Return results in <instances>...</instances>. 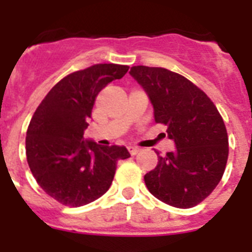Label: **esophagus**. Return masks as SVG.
I'll return each mask as SVG.
<instances>
[{
    "mask_svg": "<svg viewBox=\"0 0 252 252\" xmlns=\"http://www.w3.org/2000/svg\"><path fill=\"white\" fill-rule=\"evenodd\" d=\"M128 150H129V153L132 154V156H136V154H138L140 152H141V149H140L138 146H129Z\"/></svg>",
    "mask_w": 252,
    "mask_h": 252,
    "instance_id": "esophagus-1",
    "label": "esophagus"
}]
</instances>
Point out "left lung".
I'll list each match as a JSON object with an SVG mask.
<instances>
[{"instance_id":"obj_1","label":"left lung","mask_w":252,"mask_h":252,"mask_svg":"<svg viewBox=\"0 0 252 252\" xmlns=\"http://www.w3.org/2000/svg\"><path fill=\"white\" fill-rule=\"evenodd\" d=\"M129 74L149 96L156 123L167 126L175 144L144 176L146 187L168 205L195 207L217 187L226 167L229 140L222 118L207 94L178 73L138 65Z\"/></svg>"}]
</instances>
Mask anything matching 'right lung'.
Instances as JSON below:
<instances>
[{"instance_id":"add662e5","label":"right lung","mask_w":252,"mask_h":252,"mask_svg":"<svg viewBox=\"0 0 252 252\" xmlns=\"http://www.w3.org/2000/svg\"><path fill=\"white\" fill-rule=\"evenodd\" d=\"M129 66L96 64L57 82L30 122L26 154L45 193L69 207L99 199L110 188L116 162L129 158L126 146H100L84 137L95 99Z\"/></svg>"}]
</instances>
